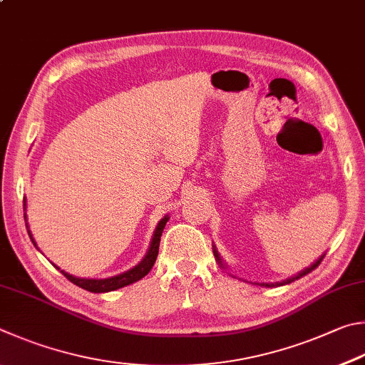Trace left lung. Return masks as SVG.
<instances>
[{
	"mask_svg": "<svg viewBox=\"0 0 365 365\" xmlns=\"http://www.w3.org/2000/svg\"><path fill=\"white\" fill-rule=\"evenodd\" d=\"M214 255H215V258L218 260V263L222 264V262H220V257H218V254H217V250H214ZM322 258H324V255L319 258V260H317L316 263H313L311 264L309 268H307L304 271H302V273H298L297 276H294V277H290V279H287V281H282V282H277V284H263V286H267V287H273V286H282V284H290L292 281H295V279H300V277H303V276H307L308 273H311V271L313 269H316L317 268V264H319L321 262H322Z\"/></svg>",
	"mask_w": 365,
	"mask_h": 365,
	"instance_id": "8db88e82",
	"label": "left lung"
}]
</instances>
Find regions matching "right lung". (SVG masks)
<instances>
[{
	"mask_svg": "<svg viewBox=\"0 0 365 365\" xmlns=\"http://www.w3.org/2000/svg\"><path fill=\"white\" fill-rule=\"evenodd\" d=\"M25 205V204H24ZM26 218V217H25ZM169 217L165 215L163 220L158 223L156 231L153 235V240H151L150 244V249L147 252V255H145L143 260L134 267L129 271H125L123 274H118L113 277H108V279H81V277H75L68 273H65V271H61V273L67 277V279L73 284H76L78 287H81L84 290H89V292H94V294H102V292H111V290H116V289H121L129 286V284H134L137 281H140L143 276H147L150 273V269L153 268V264L156 262V257H158V250H160V242H161V235H163V230L165 227V223H168ZM29 228V227H26ZM30 235V240L33 241L31 233L29 231ZM35 244V241H33ZM61 269V268H57Z\"/></svg>",
	"mask_w": 365,
	"mask_h": 365,
	"instance_id": "right-lung-1",
	"label": "right lung"
}]
</instances>
